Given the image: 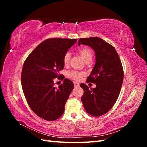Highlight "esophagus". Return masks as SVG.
Wrapping results in <instances>:
<instances>
[{"instance_id": "esophagus-1", "label": "esophagus", "mask_w": 147, "mask_h": 147, "mask_svg": "<svg viewBox=\"0 0 147 147\" xmlns=\"http://www.w3.org/2000/svg\"><path fill=\"white\" fill-rule=\"evenodd\" d=\"M74 84L75 87H78L79 86V83H77V82H74Z\"/></svg>"}]
</instances>
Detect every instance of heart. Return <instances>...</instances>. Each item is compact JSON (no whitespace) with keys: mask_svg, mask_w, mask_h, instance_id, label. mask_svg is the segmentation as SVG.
Returning a JSON list of instances; mask_svg holds the SVG:
<instances>
[{"mask_svg":"<svg viewBox=\"0 0 147 147\" xmlns=\"http://www.w3.org/2000/svg\"><path fill=\"white\" fill-rule=\"evenodd\" d=\"M79 53L84 61L89 58H92V51H91L90 49H89L88 48H86V47L82 48L80 50H79ZM70 58V53L69 52H67L64 55L63 57L64 64L65 65L69 63ZM68 75L70 78H72L74 80H80L82 78L83 74L81 72H77V71L72 70L69 73Z\"/></svg>","mask_w":147,"mask_h":147,"instance_id":"1","label":"heart"}]
</instances>
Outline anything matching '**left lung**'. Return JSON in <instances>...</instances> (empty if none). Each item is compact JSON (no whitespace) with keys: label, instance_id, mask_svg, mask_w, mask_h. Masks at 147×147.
Segmentation results:
<instances>
[{"label":"left lung","instance_id":"1","mask_svg":"<svg viewBox=\"0 0 147 147\" xmlns=\"http://www.w3.org/2000/svg\"><path fill=\"white\" fill-rule=\"evenodd\" d=\"M87 45L95 53L96 63L87 82L96 83V88L80 84L84 94L81 100L86 112L100 117L112 108L119 96L123 81V69L115 48L99 37L80 38L78 46Z\"/></svg>","mask_w":147,"mask_h":147}]
</instances>
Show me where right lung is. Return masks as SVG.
Returning <instances> with one entry per match:
<instances>
[{"instance_id": "add662e5", "label": "right lung", "mask_w": 147, "mask_h": 147, "mask_svg": "<svg viewBox=\"0 0 147 147\" xmlns=\"http://www.w3.org/2000/svg\"><path fill=\"white\" fill-rule=\"evenodd\" d=\"M77 40L47 39L34 49L24 63L21 84L26 99L33 112L47 121H54L62 116L74 88L73 82L64 79L59 71L64 69V55ZM57 77L64 80L57 88L54 86V79Z\"/></svg>"}]
</instances>
